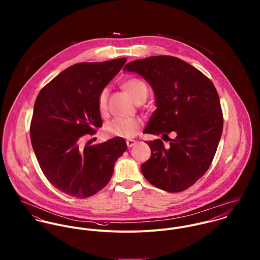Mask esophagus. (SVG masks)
I'll use <instances>...</instances> for the list:
<instances>
[{"mask_svg":"<svg viewBox=\"0 0 260 260\" xmlns=\"http://www.w3.org/2000/svg\"><path fill=\"white\" fill-rule=\"evenodd\" d=\"M126 143H127V147L128 148H131V147H133L134 145H136V141L135 140H132V139H130V140H127L126 141Z\"/></svg>","mask_w":260,"mask_h":260,"instance_id":"1","label":"esophagus"}]
</instances>
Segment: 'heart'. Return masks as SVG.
Returning a JSON list of instances; mask_svg holds the SVG:
<instances>
[{
  "mask_svg": "<svg viewBox=\"0 0 260 260\" xmlns=\"http://www.w3.org/2000/svg\"><path fill=\"white\" fill-rule=\"evenodd\" d=\"M123 87L137 104L146 100L148 89L143 81L132 78L124 82ZM107 90L104 89L98 96V110L101 115H105L107 112ZM141 126V120L138 118H115L106 124L105 132L112 137L132 138L140 132Z\"/></svg>",
  "mask_w": 260,
  "mask_h": 260,
  "instance_id": "obj_1",
  "label": "heart"
}]
</instances>
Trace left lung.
<instances>
[{
    "instance_id": "left-lung-1",
    "label": "left lung",
    "mask_w": 260,
    "mask_h": 260,
    "mask_svg": "<svg viewBox=\"0 0 260 260\" xmlns=\"http://www.w3.org/2000/svg\"><path fill=\"white\" fill-rule=\"evenodd\" d=\"M124 71L142 76L153 89L156 110L144 133L167 136L147 141L151 156L141 165L152 185L180 192L193 185L208 170L222 134L223 116L213 83L199 70L172 56L135 60ZM174 132L176 138L168 134Z\"/></svg>"
}]
</instances>
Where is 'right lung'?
Listing matches in <instances>:
<instances>
[{
	"mask_svg": "<svg viewBox=\"0 0 260 260\" xmlns=\"http://www.w3.org/2000/svg\"><path fill=\"white\" fill-rule=\"evenodd\" d=\"M126 63V58L79 63L67 68L39 93L30 127L39 165L50 183L77 198L108 184L116 160L126 151L122 137L79 147L86 134L102 127L98 96Z\"/></svg>",
	"mask_w": 260,
	"mask_h": 260,
	"instance_id": "obj_1",
	"label": "right lung"
}]
</instances>
